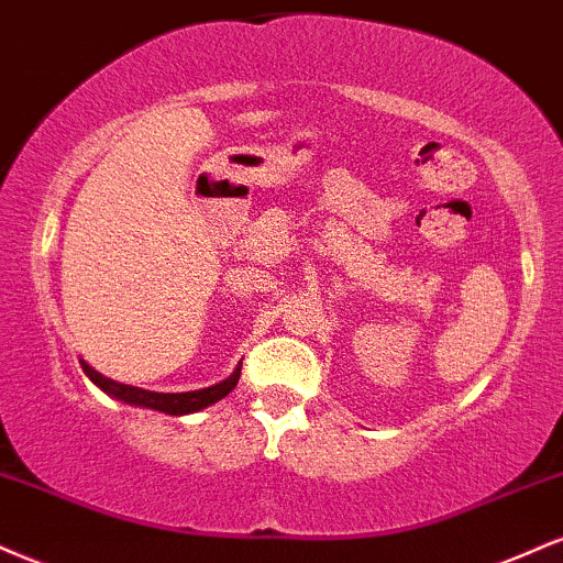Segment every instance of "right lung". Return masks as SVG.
<instances>
[{
    "label": "right lung",
    "instance_id": "obj_1",
    "mask_svg": "<svg viewBox=\"0 0 563 563\" xmlns=\"http://www.w3.org/2000/svg\"><path fill=\"white\" fill-rule=\"evenodd\" d=\"M81 366H84V374L89 376V379L95 382L102 393H108L110 398L129 402V406L152 408V411H161L168 416H187V413H197V411H202V408L213 406V402L227 398L231 389L236 387V382H240V374H242V363H240V366H236L234 372L227 376V379L218 382V385H213V387L191 389V393H152V389H142L134 385H123V382L108 379V376L95 372V368H91L86 361H81Z\"/></svg>",
    "mask_w": 563,
    "mask_h": 563
}]
</instances>
